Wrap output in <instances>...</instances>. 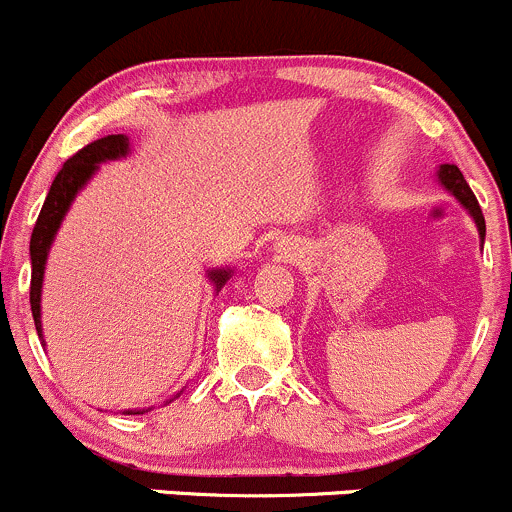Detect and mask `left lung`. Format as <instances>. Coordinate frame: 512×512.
I'll return each instance as SVG.
<instances>
[{"instance_id":"1","label":"left lung","mask_w":512,"mask_h":512,"mask_svg":"<svg viewBox=\"0 0 512 512\" xmlns=\"http://www.w3.org/2000/svg\"><path fill=\"white\" fill-rule=\"evenodd\" d=\"M439 179H441V184L449 188V191L454 193V196L459 198L466 208H469V213L473 215V220H476V225H478V235H481V240L486 238V220H483V211H481V206H478L476 196H473L469 184H466L464 174L459 171V166L444 164L439 169Z\"/></svg>"}]
</instances>
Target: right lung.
<instances>
[{"label":"right lung","instance_id":"add662e5","mask_svg":"<svg viewBox=\"0 0 512 512\" xmlns=\"http://www.w3.org/2000/svg\"><path fill=\"white\" fill-rule=\"evenodd\" d=\"M129 147V139L125 134H107V137L95 139V142L85 144L83 149L73 154L66 164L61 166V171L53 179L51 191H48L43 208L36 218L34 233H31V287H29V299H31V314H34L36 331L41 338V282H43V267H46V255L48 247H51L53 235H56L58 225H61L63 215H66L68 206L75 198V193L83 188L85 181L93 176V171L98 169L100 161L105 159H117L125 157ZM211 279L215 287H223L228 272H211Z\"/></svg>","mask_w":512,"mask_h":512}]
</instances>
